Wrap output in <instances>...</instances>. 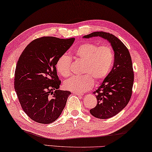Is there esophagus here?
Wrapping results in <instances>:
<instances>
[{
    "label": "esophagus",
    "mask_w": 152,
    "mask_h": 152,
    "mask_svg": "<svg viewBox=\"0 0 152 152\" xmlns=\"http://www.w3.org/2000/svg\"><path fill=\"white\" fill-rule=\"evenodd\" d=\"M74 94H76V96H83L84 95V94H82V93H78V92H73Z\"/></svg>",
    "instance_id": "1"
}]
</instances>
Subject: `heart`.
Returning a JSON list of instances; mask_svg holds the SVG:
<instances>
[{"instance_id": "1", "label": "heart", "mask_w": 152, "mask_h": 152, "mask_svg": "<svg viewBox=\"0 0 152 152\" xmlns=\"http://www.w3.org/2000/svg\"><path fill=\"white\" fill-rule=\"evenodd\" d=\"M76 60L83 62L82 74L72 76L64 82V86L74 92H84L93 86L94 81L100 82L107 76L114 62V54L109 46H99L96 44L85 42L80 45L73 52ZM72 58L62 54L56 62V70L60 76L68 77L71 74Z\"/></svg>"}]
</instances>
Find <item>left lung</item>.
<instances>
[{
	"instance_id": "8db88e82",
	"label": "left lung",
	"mask_w": 152,
	"mask_h": 152,
	"mask_svg": "<svg viewBox=\"0 0 152 152\" xmlns=\"http://www.w3.org/2000/svg\"><path fill=\"white\" fill-rule=\"evenodd\" d=\"M100 37L111 43L114 51V66L102 84L93 94L97 104L90 114L100 119H107L118 114L130 100L134 74L128 49L119 38L106 32H94L83 38Z\"/></svg>"
}]
</instances>
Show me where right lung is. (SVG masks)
I'll return each instance as SVG.
<instances>
[{"label": "right lung", "mask_w": 152, "mask_h": 152, "mask_svg": "<svg viewBox=\"0 0 152 152\" xmlns=\"http://www.w3.org/2000/svg\"><path fill=\"white\" fill-rule=\"evenodd\" d=\"M75 38L43 37L32 41L22 52L15 73V89L24 112L40 124L58 119L70 92L59 90L61 84L56 62Z\"/></svg>", "instance_id": "obj_1"}]
</instances>
